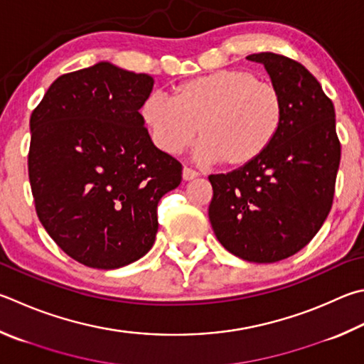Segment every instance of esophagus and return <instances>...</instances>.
Masks as SVG:
<instances>
[{
  "label": "esophagus",
  "mask_w": 364,
  "mask_h": 364,
  "mask_svg": "<svg viewBox=\"0 0 364 364\" xmlns=\"http://www.w3.org/2000/svg\"><path fill=\"white\" fill-rule=\"evenodd\" d=\"M197 176H199V173H197L196 170L189 168V167H184L183 168V180L184 181H191V180H194V178H197Z\"/></svg>",
  "instance_id": "esophagus-1"
}]
</instances>
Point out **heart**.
<instances>
[{"instance_id": "1", "label": "heart", "mask_w": 364, "mask_h": 364, "mask_svg": "<svg viewBox=\"0 0 364 364\" xmlns=\"http://www.w3.org/2000/svg\"><path fill=\"white\" fill-rule=\"evenodd\" d=\"M140 116L162 153H180L197 130V162L240 168L266 153L279 135L283 98L253 71L226 68L178 84L171 100L149 94Z\"/></svg>"}]
</instances>
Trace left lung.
I'll return each mask as SVG.
<instances>
[{"instance_id": "1", "label": "left lung", "mask_w": 364, "mask_h": 364, "mask_svg": "<svg viewBox=\"0 0 364 364\" xmlns=\"http://www.w3.org/2000/svg\"><path fill=\"white\" fill-rule=\"evenodd\" d=\"M247 58L264 65L282 94V127L255 162L208 176V216L229 253L250 262H277L306 247L325 223L341 143L334 105L304 65L274 52Z\"/></svg>"}]
</instances>
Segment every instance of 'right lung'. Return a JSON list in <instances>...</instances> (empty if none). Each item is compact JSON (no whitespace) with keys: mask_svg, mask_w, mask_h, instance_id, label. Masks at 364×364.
<instances>
[{"mask_svg":"<svg viewBox=\"0 0 364 364\" xmlns=\"http://www.w3.org/2000/svg\"><path fill=\"white\" fill-rule=\"evenodd\" d=\"M154 79L100 62L57 77L30 117L28 176L39 221L73 259L117 269L153 247L157 203L181 164L140 116Z\"/></svg>","mask_w":364,"mask_h":364,"instance_id":"obj_1","label":"right lung"}]
</instances>
